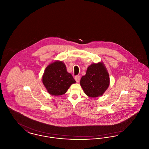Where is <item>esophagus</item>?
<instances>
[{"instance_id":"esophagus-1","label":"esophagus","mask_w":149,"mask_h":149,"mask_svg":"<svg viewBox=\"0 0 149 149\" xmlns=\"http://www.w3.org/2000/svg\"><path fill=\"white\" fill-rule=\"evenodd\" d=\"M75 80H76V81L78 83V82H79V81H80V77L79 76V75H77V76H75Z\"/></svg>"}]
</instances>
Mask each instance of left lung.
Wrapping results in <instances>:
<instances>
[{
  "mask_svg": "<svg viewBox=\"0 0 149 149\" xmlns=\"http://www.w3.org/2000/svg\"><path fill=\"white\" fill-rule=\"evenodd\" d=\"M110 83L109 74L102 62L91 64L87 68L80 84L85 94L89 97L101 96L106 92Z\"/></svg>",
  "mask_w": 149,
  "mask_h": 149,
  "instance_id": "left-lung-1",
  "label": "left lung"
}]
</instances>
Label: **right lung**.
<instances>
[{
  "mask_svg": "<svg viewBox=\"0 0 149 149\" xmlns=\"http://www.w3.org/2000/svg\"><path fill=\"white\" fill-rule=\"evenodd\" d=\"M42 79L47 92L52 95L64 94L71 84L76 83L71 74L66 70L65 64L60 61L49 64L45 69Z\"/></svg>",
  "mask_w": 149,
  "mask_h": 149,
  "instance_id": "right-lung-1",
  "label": "right lung"
}]
</instances>
